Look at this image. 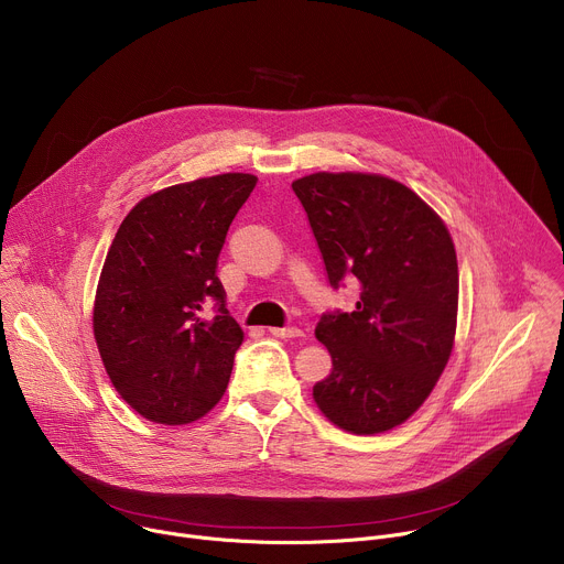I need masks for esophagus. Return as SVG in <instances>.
Here are the masks:
<instances>
[{"instance_id": "obj_1", "label": "esophagus", "mask_w": 564, "mask_h": 564, "mask_svg": "<svg viewBox=\"0 0 564 564\" xmlns=\"http://www.w3.org/2000/svg\"><path fill=\"white\" fill-rule=\"evenodd\" d=\"M270 335L281 337V339H294V337H303V330H299V328H270Z\"/></svg>"}]
</instances>
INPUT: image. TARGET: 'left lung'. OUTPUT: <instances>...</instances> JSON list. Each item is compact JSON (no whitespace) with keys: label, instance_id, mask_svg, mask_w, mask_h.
<instances>
[{"label":"left lung","instance_id":"1","mask_svg":"<svg viewBox=\"0 0 564 564\" xmlns=\"http://www.w3.org/2000/svg\"><path fill=\"white\" fill-rule=\"evenodd\" d=\"M330 285H359L352 312L324 314L316 339L333 372L318 411L375 435L404 424L444 372L457 328L459 274L444 220L406 185L379 174L318 172L292 183Z\"/></svg>","mask_w":564,"mask_h":564}]
</instances>
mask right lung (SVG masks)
<instances>
[{
	"mask_svg": "<svg viewBox=\"0 0 564 564\" xmlns=\"http://www.w3.org/2000/svg\"><path fill=\"white\" fill-rule=\"evenodd\" d=\"M254 185L252 174L172 185L142 198L118 227L96 290L94 335L113 388L149 422L192 424L227 388L243 330L225 307L216 268Z\"/></svg>",
	"mask_w": 564,
	"mask_h": 564,
	"instance_id": "obj_1",
	"label": "right lung"
}]
</instances>
